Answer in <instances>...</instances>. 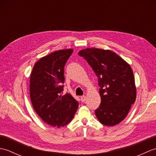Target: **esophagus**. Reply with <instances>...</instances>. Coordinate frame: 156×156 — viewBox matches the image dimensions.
I'll return each mask as SVG.
<instances>
[{
    "label": "esophagus",
    "instance_id": "1",
    "mask_svg": "<svg viewBox=\"0 0 156 156\" xmlns=\"http://www.w3.org/2000/svg\"><path fill=\"white\" fill-rule=\"evenodd\" d=\"M80 100L82 102H84L86 100H87V97H86V96H82V97H81Z\"/></svg>",
    "mask_w": 156,
    "mask_h": 156
}]
</instances>
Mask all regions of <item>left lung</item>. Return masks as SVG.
<instances>
[{
    "instance_id": "left-lung-1",
    "label": "left lung",
    "mask_w": 156,
    "mask_h": 156,
    "mask_svg": "<svg viewBox=\"0 0 156 156\" xmlns=\"http://www.w3.org/2000/svg\"><path fill=\"white\" fill-rule=\"evenodd\" d=\"M98 77L101 105L95 111L98 121L115 126L127 115L137 95L134 75L128 63L108 49L86 48L78 52Z\"/></svg>"
}]
</instances>
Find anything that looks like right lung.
<instances>
[{"instance_id": "obj_1", "label": "right lung", "mask_w": 156, "mask_h": 156, "mask_svg": "<svg viewBox=\"0 0 156 156\" xmlns=\"http://www.w3.org/2000/svg\"><path fill=\"white\" fill-rule=\"evenodd\" d=\"M72 49H60L42 57L35 63L30 76V98L35 111L53 127L68 124L78 107L69 93L63 94L64 66Z\"/></svg>"}]
</instances>
